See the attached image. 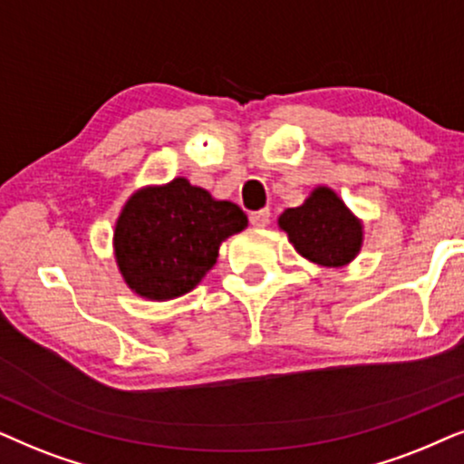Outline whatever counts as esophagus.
I'll return each mask as SVG.
<instances>
[{"instance_id": "esophagus-1", "label": "esophagus", "mask_w": 464, "mask_h": 464, "mask_svg": "<svg viewBox=\"0 0 464 464\" xmlns=\"http://www.w3.org/2000/svg\"><path fill=\"white\" fill-rule=\"evenodd\" d=\"M250 225L255 228H265L269 225V209H258L250 214Z\"/></svg>"}]
</instances>
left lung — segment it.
<instances>
[{"instance_id":"8db88e82","label":"left lung","mask_w":464,"mask_h":464,"mask_svg":"<svg viewBox=\"0 0 464 464\" xmlns=\"http://www.w3.org/2000/svg\"><path fill=\"white\" fill-rule=\"evenodd\" d=\"M277 227L305 261L326 269L348 267L365 242L362 220L324 184L314 187L301 206L284 209Z\"/></svg>"}]
</instances>
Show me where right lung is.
<instances>
[{
    "label": "right lung",
    "instance_id": "obj_1",
    "mask_svg": "<svg viewBox=\"0 0 464 464\" xmlns=\"http://www.w3.org/2000/svg\"><path fill=\"white\" fill-rule=\"evenodd\" d=\"M248 227L242 208L187 178L148 184L129 197L114 225V261L131 293L169 301L199 286L220 244Z\"/></svg>",
    "mask_w": 464,
    "mask_h": 464
}]
</instances>
